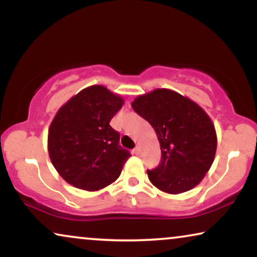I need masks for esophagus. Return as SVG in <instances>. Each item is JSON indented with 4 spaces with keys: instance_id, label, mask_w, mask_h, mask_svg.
I'll list each match as a JSON object with an SVG mask.
<instances>
[{
    "instance_id": "34e87169",
    "label": "esophagus",
    "mask_w": 257,
    "mask_h": 257,
    "mask_svg": "<svg viewBox=\"0 0 257 257\" xmlns=\"http://www.w3.org/2000/svg\"><path fill=\"white\" fill-rule=\"evenodd\" d=\"M140 152H142V149H140V146H136V149L133 150V153L137 154V156H139Z\"/></svg>"
}]
</instances>
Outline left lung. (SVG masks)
I'll list each match as a JSON object with an SVG mask.
<instances>
[{
	"label": "left lung",
	"mask_w": 257,
	"mask_h": 257,
	"mask_svg": "<svg viewBox=\"0 0 257 257\" xmlns=\"http://www.w3.org/2000/svg\"><path fill=\"white\" fill-rule=\"evenodd\" d=\"M132 107L157 133L161 161L147 170L160 191L179 194L205 178L216 152V132L208 114L194 101L168 89L137 97Z\"/></svg>",
	"instance_id": "8db88e82"
}]
</instances>
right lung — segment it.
<instances>
[{"instance_id":"1","label":"right lung","mask_w":257,"mask_h":257,"mask_svg":"<svg viewBox=\"0 0 257 257\" xmlns=\"http://www.w3.org/2000/svg\"><path fill=\"white\" fill-rule=\"evenodd\" d=\"M124 100L103 85L86 87L56 113L48 135L49 157L56 171L84 191H98L118 179L131 157L119 145L110 121Z\"/></svg>"}]
</instances>
